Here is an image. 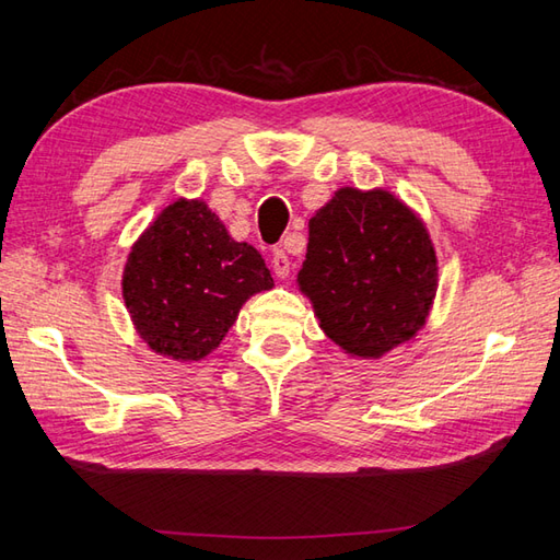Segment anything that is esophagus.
<instances>
[{
  "label": "esophagus",
  "instance_id": "1",
  "mask_svg": "<svg viewBox=\"0 0 560 560\" xmlns=\"http://www.w3.org/2000/svg\"><path fill=\"white\" fill-rule=\"evenodd\" d=\"M271 269H273V273H277L279 279H287L289 273H291V259H289L287 249H283V247H277L271 253Z\"/></svg>",
  "mask_w": 560,
  "mask_h": 560
}]
</instances>
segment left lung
<instances>
[{"mask_svg": "<svg viewBox=\"0 0 560 560\" xmlns=\"http://www.w3.org/2000/svg\"><path fill=\"white\" fill-rule=\"evenodd\" d=\"M299 287L331 341L380 359L425 325L438 291L431 235L387 189L341 187L311 219Z\"/></svg>", "mask_w": 560, "mask_h": 560, "instance_id": "8db88e82", "label": "left lung"}]
</instances>
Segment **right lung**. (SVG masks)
Here are the masks:
<instances>
[{
  "label": "right lung",
  "instance_id": "right-lung-1",
  "mask_svg": "<svg viewBox=\"0 0 560 560\" xmlns=\"http://www.w3.org/2000/svg\"><path fill=\"white\" fill-rule=\"evenodd\" d=\"M271 287L261 255L235 243L201 199L165 207L135 243L122 273L139 337L173 361L209 355L249 295Z\"/></svg>",
  "mask_w": 560,
  "mask_h": 560
}]
</instances>
